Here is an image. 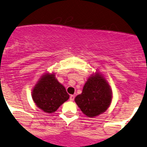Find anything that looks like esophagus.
I'll list each match as a JSON object with an SVG mask.
<instances>
[{
  "mask_svg": "<svg viewBox=\"0 0 147 147\" xmlns=\"http://www.w3.org/2000/svg\"><path fill=\"white\" fill-rule=\"evenodd\" d=\"M74 98H75L74 95H70V100H71V101H73V100H74Z\"/></svg>",
  "mask_w": 147,
  "mask_h": 147,
  "instance_id": "obj_1",
  "label": "esophagus"
}]
</instances>
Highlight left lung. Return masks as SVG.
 <instances>
[{
  "mask_svg": "<svg viewBox=\"0 0 147 147\" xmlns=\"http://www.w3.org/2000/svg\"><path fill=\"white\" fill-rule=\"evenodd\" d=\"M112 91L104 76L98 71L87 79L82 92L75 98L81 111L88 117L105 112L111 105Z\"/></svg>",
  "mask_w": 147,
  "mask_h": 147,
  "instance_id": "1",
  "label": "left lung"
}]
</instances>
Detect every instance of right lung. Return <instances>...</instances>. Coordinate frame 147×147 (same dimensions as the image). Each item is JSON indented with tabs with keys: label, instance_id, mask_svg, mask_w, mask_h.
Returning <instances> with one entry per match:
<instances>
[{
	"label": "right lung",
	"instance_id": "obj_1",
	"mask_svg": "<svg viewBox=\"0 0 147 147\" xmlns=\"http://www.w3.org/2000/svg\"><path fill=\"white\" fill-rule=\"evenodd\" d=\"M32 98L40 109L46 113H53L68 100L69 95L58 82L54 73H46L41 76L33 88Z\"/></svg>",
	"mask_w": 147,
	"mask_h": 147
}]
</instances>
